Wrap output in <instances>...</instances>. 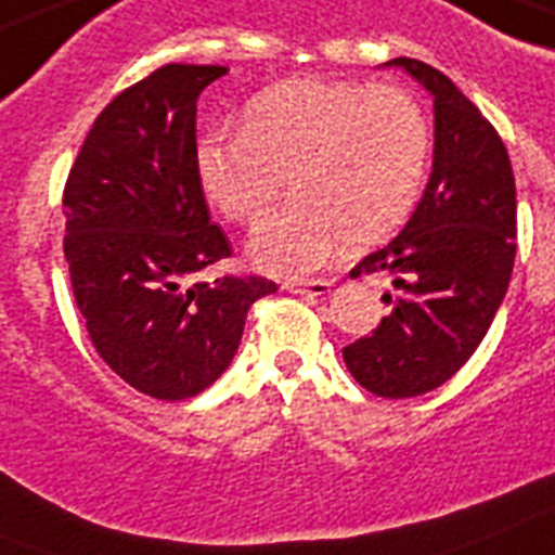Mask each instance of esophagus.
<instances>
[{"label":"esophagus","instance_id":"obj_1","mask_svg":"<svg viewBox=\"0 0 555 555\" xmlns=\"http://www.w3.org/2000/svg\"><path fill=\"white\" fill-rule=\"evenodd\" d=\"M285 291L299 293V296H324L331 291L327 279H301V282H285Z\"/></svg>","mask_w":555,"mask_h":555}]
</instances>
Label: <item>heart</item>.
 <instances>
[{
  "label": "heart",
  "instance_id": "obj_1",
  "mask_svg": "<svg viewBox=\"0 0 555 555\" xmlns=\"http://www.w3.org/2000/svg\"><path fill=\"white\" fill-rule=\"evenodd\" d=\"M430 162V121L402 85L296 79L250 102L245 130H210L196 145L205 199L256 224L247 254L276 276H301L339 250L387 238L413 214Z\"/></svg>",
  "mask_w": 555,
  "mask_h": 555
}]
</instances>
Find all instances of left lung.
Here are the masks:
<instances>
[{"label":"left lung","instance_id":"1","mask_svg":"<svg viewBox=\"0 0 555 555\" xmlns=\"http://www.w3.org/2000/svg\"><path fill=\"white\" fill-rule=\"evenodd\" d=\"M387 65L434 93V173L404 231L350 270L393 279L396 293L341 356L364 390L410 399L444 385L496 317L516 259V182L496 128L448 76L408 56Z\"/></svg>","mask_w":555,"mask_h":555}]
</instances>
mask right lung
<instances>
[{
	"label": "right lung",
	"mask_w": 555,
	"mask_h": 555,
	"mask_svg": "<svg viewBox=\"0 0 555 555\" xmlns=\"http://www.w3.org/2000/svg\"><path fill=\"white\" fill-rule=\"evenodd\" d=\"M219 65H162L96 116L67 173L65 259L102 362L139 393L182 402L236 356L262 276L196 273L233 254L196 176V99Z\"/></svg>",
	"instance_id": "obj_1"
}]
</instances>
